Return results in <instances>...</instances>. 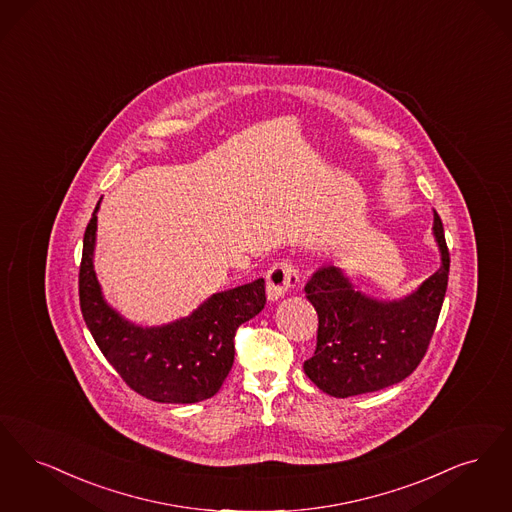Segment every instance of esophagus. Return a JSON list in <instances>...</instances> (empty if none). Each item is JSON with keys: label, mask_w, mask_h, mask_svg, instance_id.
Here are the masks:
<instances>
[{"label": "esophagus", "mask_w": 512, "mask_h": 512, "mask_svg": "<svg viewBox=\"0 0 512 512\" xmlns=\"http://www.w3.org/2000/svg\"><path fill=\"white\" fill-rule=\"evenodd\" d=\"M298 285V271L289 262H279L267 271L266 292L271 302L283 298Z\"/></svg>", "instance_id": "1"}]
</instances>
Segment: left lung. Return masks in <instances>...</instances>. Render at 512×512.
I'll use <instances>...</instances> for the list:
<instances>
[{"label":"left lung","instance_id":"left-lung-1","mask_svg":"<svg viewBox=\"0 0 512 512\" xmlns=\"http://www.w3.org/2000/svg\"><path fill=\"white\" fill-rule=\"evenodd\" d=\"M432 233L442 266L396 300L361 292L342 267L325 266L313 273L304 290L319 329L304 373L319 390L350 398L398 384L417 369L436 329L449 275L444 225L436 212Z\"/></svg>","mask_w":512,"mask_h":512}]
</instances>
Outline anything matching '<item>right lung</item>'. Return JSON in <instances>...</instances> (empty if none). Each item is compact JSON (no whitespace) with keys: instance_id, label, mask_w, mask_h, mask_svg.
Instances as JSON below:
<instances>
[{"instance_id":"obj_1","label":"right lung","mask_w":512,"mask_h":512,"mask_svg":"<svg viewBox=\"0 0 512 512\" xmlns=\"http://www.w3.org/2000/svg\"><path fill=\"white\" fill-rule=\"evenodd\" d=\"M99 204L101 199L84 233L78 279L80 308L95 344L124 382L147 400L197 403L212 398L233 367L235 331L266 306V281L216 292L172 323L135 325L105 300L93 269Z\"/></svg>"}]
</instances>
